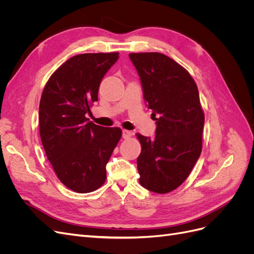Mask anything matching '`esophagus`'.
<instances>
[{"label": "esophagus", "mask_w": 254, "mask_h": 254, "mask_svg": "<svg viewBox=\"0 0 254 254\" xmlns=\"http://www.w3.org/2000/svg\"><path fill=\"white\" fill-rule=\"evenodd\" d=\"M132 136V132L129 130H123V139H129Z\"/></svg>", "instance_id": "34e87169"}]
</instances>
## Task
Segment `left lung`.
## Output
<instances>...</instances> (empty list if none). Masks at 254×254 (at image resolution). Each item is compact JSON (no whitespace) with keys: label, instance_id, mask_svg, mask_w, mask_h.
Masks as SVG:
<instances>
[{"label":"left lung","instance_id":"8db88e82","mask_svg":"<svg viewBox=\"0 0 254 254\" xmlns=\"http://www.w3.org/2000/svg\"><path fill=\"white\" fill-rule=\"evenodd\" d=\"M144 99L152 110L155 139L136 133L142 151L136 164L141 186L158 194L186 180L202 150L204 113L190 74L161 53H131Z\"/></svg>","mask_w":254,"mask_h":254}]
</instances>
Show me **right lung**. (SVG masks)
<instances>
[{
  "mask_svg": "<svg viewBox=\"0 0 254 254\" xmlns=\"http://www.w3.org/2000/svg\"><path fill=\"white\" fill-rule=\"evenodd\" d=\"M119 53H88L67 59L52 74L39 105V131L54 172L76 193H90L106 181V165L122 136L87 119L98 101L99 84Z\"/></svg>",
  "mask_w": 254,
  "mask_h": 254,
  "instance_id": "1",
  "label": "right lung"
}]
</instances>
